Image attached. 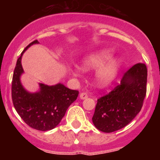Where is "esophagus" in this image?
I'll use <instances>...</instances> for the list:
<instances>
[{"label":"esophagus","instance_id":"esophagus-1","mask_svg":"<svg viewBox=\"0 0 160 160\" xmlns=\"http://www.w3.org/2000/svg\"><path fill=\"white\" fill-rule=\"evenodd\" d=\"M79 98L81 99H85L86 98H88V94H87V93H85V92L80 93Z\"/></svg>","mask_w":160,"mask_h":160}]
</instances>
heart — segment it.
Returning a JSON list of instances; mask_svg holds the SVG:
<instances>
[{"mask_svg":"<svg viewBox=\"0 0 160 160\" xmlns=\"http://www.w3.org/2000/svg\"><path fill=\"white\" fill-rule=\"evenodd\" d=\"M112 51L108 49L96 50L89 53L82 61V69L84 72L98 69L96 74V84L101 88L111 85L119 73L121 63L117 58H112ZM74 75H78L77 70Z\"/></svg>","mask_w":160,"mask_h":160,"instance_id":"b5f03b06","label":"heart"}]
</instances>
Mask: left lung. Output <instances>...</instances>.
Instances as JSON below:
<instances>
[{
    "label": "left lung",
    "mask_w": 160,
    "mask_h": 160,
    "mask_svg": "<svg viewBox=\"0 0 160 160\" xmlns=\"http://www.w3.org/2000/svg\"><path fill=\"white\" fill-rule=\"evenodd\" d=\"M147 68L145 64H134L121 79V84L97 100L92 122L105 133L125 127L140 112L146 94Z\"/></svg>",
    "instance_id": "8db88e82"
}]
</instances>
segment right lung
<instances>
[{"mask_svg": "<svg viewBox=\"0 0 160 160\" xmlns=\"http://www.w3.org/2000/svg\"><path fill=\"white\" fill-rule=\"evenodd\" d=\"M38 43V40H35L28 44L17 61L12 78V97L17 113L25 123L36 130L46 132L59 124L69 106L76 100L78 91L61 83L54 85L39 83V89L36 92H30L24 88L21 82L24 73L22 58L28 47Z\"/></svg>", "mask_w": 160, "mask_h": 160, "instance_id": "obj_1", "label": "right lung"}]
</instances>
